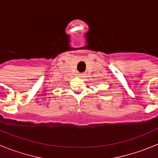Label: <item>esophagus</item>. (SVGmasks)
<instances>
[{"mask_svg":"<svg viewBox=\"0 0 158 158\" xmlns=\"http://www.w3.org/2000/svg\"><path fill=\"white\" fill-rule=\"evenodd\" d=\"M78 77L81 78H85V73H79Z\"/></svg>","mask_w":158,"mask_h":158,"instance_id":"obj_1","label":"esophagus"}]
</instances>
